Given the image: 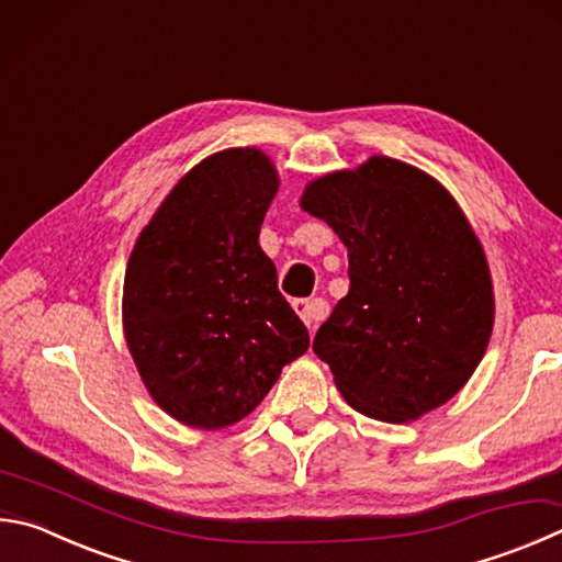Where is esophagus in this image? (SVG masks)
Listing matches in <instances>:
<instances>
[{
  "instance_id": "esophagus-1",
  "label": "esophagus",
  "mask_w": 562,
  "mask_h": 562,
  "mask_svg": "<svg viewBox=\"0 0 562 562\" xmlns=\"http://www.w3.org/2000/svg\"><path fill=\"white\" fill-rule=\"evenodd\" d=\"M292 310L297 312L300 319L307 324V326L324 319L326 312H329V307H326V304L319 302V300H294L292 302Z\"/></svg>"
}]
</instances>
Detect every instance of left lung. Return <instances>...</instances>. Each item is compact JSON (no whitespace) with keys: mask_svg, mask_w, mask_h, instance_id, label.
<instances>
[{"mask_svg":"<svg viewBox=\"0 0 562 562\" xmlns=\"http://www.w3.org/2000/svg\"><path fill=\"white\" fill-rule=\"evenodd\" d=\"M300 209L349 250V294L312 344L344 401L383 423L445 405L484 359L496 310L486 252L452 193L373 155L310 181Z\"/></svg>","mask_w":562,"mask_h":562,"instance_id":"1","label":"left lung"}]
</instances>
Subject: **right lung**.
<instances>
[{
  "instance_id": "right-lung-1",
  "label": "right lung",
  "mask_w": 562,
  "mask_h": 562,
  "mask_svg": "<svg viewBox=\"0 0 562 562\" xmlns=\"http://www.w3.org/2000/svg\"><path fill=\"white\" fill-rule=\"evenodd\" d=\"M278 189L262 149L216 151L175 183L130 252L127 349L151 401L187 427L240 423L310 349L258 243Z\"/></svg>"
}]
</instances>
